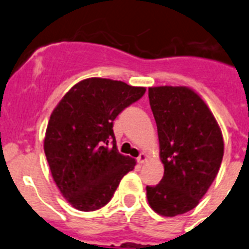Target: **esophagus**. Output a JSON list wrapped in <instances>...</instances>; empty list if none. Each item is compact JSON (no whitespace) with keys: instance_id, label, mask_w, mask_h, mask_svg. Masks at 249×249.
<instances>
[{"instance_id":"obj_1","label":"esophagus","mask_w":249,"mask_h":249,"mask_svg":"<svg viewBox=\"0 0 249 249\" xmlns=\"http://www.w3.org/2000/svg\"><path fill=\"white\" fill-rule=\"evenodd\" d=\"M148 160V156L145 153H141L139 154V157H138L137 158V160H138V163H144V162H145V160Z\"/></svg>"}]
</instances>
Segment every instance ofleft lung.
<instances>
[{"instance_id":"left-lung-1","label":"left lung","mask_w":249,"mask_h":249,"mask_svg":"<svg viewBox=\"0 0 249 249\" xmlns=\"http://www.w3.org/2000/svg\"><path fill=\"white\" fill-rule=\"evenodd\" d=\"M149 104L158 130L163 178L147 186L150 208L163 216L197 206L220 168L224 142L214 115L189 87H149Z\"/></svg>"}]
</instances>
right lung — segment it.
I'll use <instances>...</instances> for the list:
<instances>
[{"label":"right lung","instance_id":"add662e5","mask_svg":"<svg viewBox=\"0 0 249 249\" xmlns=\"http://www.w3.org/2000/svg\"><path fill=\"white\" fill-rule=\"evenodd\" d=\"M144 93V87L93 77L73 86L53 110L44 152L54 182L73 208L93 212L105 206L134 170L135 160L118 152L112 126Z\"/></svg>","mask_w":249,"mask_h":249}]
</instances>
